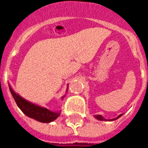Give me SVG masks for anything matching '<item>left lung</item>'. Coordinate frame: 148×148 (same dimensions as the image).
I'll return each mask as SVG.
<instances>
[{
	"label": "left lung",
	"instance_id": "1",
	"mask_svg": "<svg viewBox=\"0 0 148 148\" xmlns=\"http://www.w3.org/2000/svg\"><path fill=\"white\" fill-rule=\"evenodd\" d=\"M121 116H122V114L119 115L117 117L115 118V119H112V120H110V121H114V120H116V119H118V118H119V117H121ZM94 116H95V118H96V119H97V120H99V121H107V120H106V119L103 117L102 116H101V115H95Z\"/></svg>",
	"mask_w": 148,
	"mask_h": 148
}]
</instances>
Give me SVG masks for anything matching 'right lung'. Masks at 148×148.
Wrapping results in <instances>:
<instances>
[{"label": "right lung", "mask_w": 148, "mask_h": 148, "mask_svg": "<svg viewBox=\"0 0 148 148\" xmlns=\"http://www.w3.org/2000/svg\"><path fill=\"white\" fill-rule=\"evenodd\" d=\"M9 90L18 107L28 117L35 119L37 121L42 123H50L59 116L60 112H52L46 108L35 105L33 103L29 102L27 100L24 99L19 94L15 93L14 90L12 89L10 86H9Z\"/></svg>", "instance_id": "1"}]
</instances>
